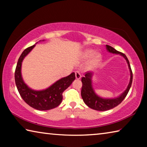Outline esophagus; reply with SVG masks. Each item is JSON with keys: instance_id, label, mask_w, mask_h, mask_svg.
<instances>
[{"instance_id": "34e87169", "label": "esophagus", "mask_w": 147, "mask_h": 147, "mask_svg": "<svg viewBox=\"0 0 147 147\" xmlns=\"http://www.w3.org/2000/svg\"><path fill=\"white\" fill-rule=\"evenodd\" d=\"M75 76H76V78L77 80H79L81 78V74H80V71H75Z\"/></svg>"}]
</instances>
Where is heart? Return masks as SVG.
<instances>
[{"label": "heart", "mask_w": 147, "mask_h": 147, "mask_svg": "<svg viewBox=\"0 0 147 147\" xmlns=\"http://www.w3.org/2000/svg\"><path fill=\"white\" fill-rule=\"evenodd\" d=\"M94 52L93 51H91V50H88V51H86V52H84V53L83 54V57L84 58L88 59L89 58H90L91 56H92L93 55ZM100 55L98 54H94V56L92 58V61L91 62L93 63H95L96 62L99 61L100 59Z\"/></svg>", "instance_id": "heart-1"}]
</instances>
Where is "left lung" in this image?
Returning <instances> with one entry per match:
<instances>
[{
    "label": "left lung",
    "mask_w": 147,
    "mask_h": 147,
    "mask_svg": "<svg viewBox=\"0 0 147 147\" xmlns=\"http://www.w3.org/2000/svg\"><path fill=\"white\" fill-rule=\"evenodd\" d=\"M106 49L109 53H112L115 54H119L120 55L123 56L127 61L128 67L130 71V81L129 83L127 89L125 91L121 94L120 96L115 98H110L106 99L100 98V96L96 95L94 93L93 89L92 88L91 85V78L93 74L91 72H86L85 74V76L82 78V87L81 90V95L84 102L87 106L91 109H93L94 110L97 111H107L109 109H111L115 108L117 106H118L119 104L122 102L125 97L127 95L129 90H130V87L132 83L133 74L132 71L130 67V62H129L127 57L123 53L119 52L113 48L112 47L106 45Z\"/></svg>",
    "instance_id": "8db88e82"
}]
</instances>
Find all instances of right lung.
<instances>
[{
    "mask_svg": "<svg viewBox=\"0 0 147 147\" xmlns=\"http://www.w3.org/2000/svg\"><path fill=\"white\" fill-rule=\"evenodd\" d=\"M35 47L32 45L26 49L20 56L15 71V80L20 95L30 106L38 110H49L58 106L63 99V92L75 79V74L59 80L49 88L43 91H34L29 88L23 82L21 76L22 61L27 54Z\"/></svg>",
    "mask_w": 147,
    "mask_h": 147,
    "instance_id": "right-lung-1",
    "label": "right lung"
}]
</instances>
